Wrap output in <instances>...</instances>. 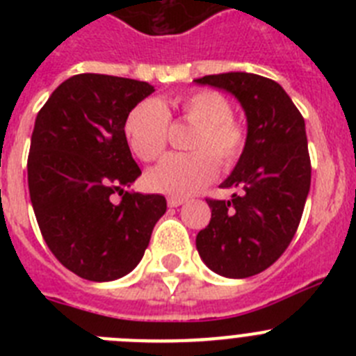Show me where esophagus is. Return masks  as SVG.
I'll use <instances>...</instances> for the list:
<instances>
[{"instance_id":"obj_1","label":"esophagus","mask_w":356,"mask_h":356,"mask_svg":"<svg viewBox=\"0 0 356 356\" xmlns=\"http://www.w3.org/2000/svg\"><path fill=\"white\" fill-rule=\"evenodd\" d=\"M185 203V197H176V196H171L168 197V205L171 207V209H176V207H180Z\"/></svg>"}]
</instances>
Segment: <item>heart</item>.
<instances>
[{
	"label": "heart",
	"mask_w": 356,
	"mask_h": 356,
	"mask_svg": "<svg viewBox=\"0 0 356 356\" xmlns=\"http://www.w3.org/2000/svg\"><path fill=\"white\" fill-rule=\"evenodd\" d=\"M180 114L193 124L187 147L156 163L146 175L147 187L168 196L184 197L205 187L216 175V163L229 169L238 162L248 143V128L232 115V105L217 90H194L162 102L143 99L124 118L122 134L128 147L143 162H153L165 149L169 115Z\"/></svg>",
	"instance_id": "1"
}]
</instances>
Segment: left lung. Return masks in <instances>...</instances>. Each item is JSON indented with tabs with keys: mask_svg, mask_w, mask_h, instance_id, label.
I'll use <instances>...</instances> for the list:
<instances>
[{
	"mask_svg": "<svg viewBox=\"0 0 356 356\" xmlns=\"http://www.w3.org/2000/svg\"><path fill=\"white\" fill-rule=\"evenodd\" d=\"M196 83L234 94L248 119V143L222 188L228 201L207 200L212 217L196 237L203 262L226 278H248L284 254L300 226L308 191L305 119L275 80L251 72H222Z\"/></svg>",
	"mask_w": 356,
	"mask_h": 356,
	"instance_id": "obj_1",
	"label": "left lung"
}]
</instances>
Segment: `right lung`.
<instances>
[{
  "mask_svg": "<svg viewBox=\"0 0 356 356\" xmlns=\"http://www.w3.org/2000/svg\"><path fill=\"white\" fill-rule=\"evenodd\" d=\"M151 92L147 81L85 72L58 85L37 114L28 155L31 207L51 253L80 278L128 275L168 210L160 194L127 191L140 169L122 122Z\"/></svg>",
  "mask_w": 356,
  "mask_h": 356,
  "instance_id": "add662e5",
  "label": "right lung"
}]
</instances>
